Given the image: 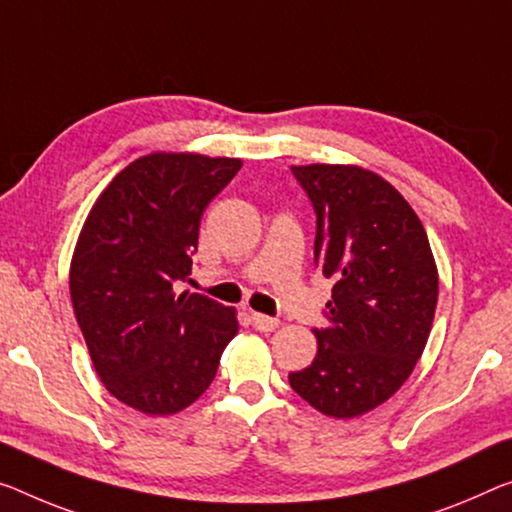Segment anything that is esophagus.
<instances>
[{"instance_id": "obj_1", "label": "esophagus", "mask_w": 512, "mask_h": 512, "mask_svg": "<svg viewBox=\"0 0 512 512\" xmlns=\"http://www.w3.org/2000/svg\"><path fill=\"white\" fill-rule=\"evenodd\" d=\"M251 325H254L258 332H274V329L279 327V320L277 318H270V316H263V313H251Z\"/></svg>"}]
</instances>
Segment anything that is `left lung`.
<instances>
[{
  "instance_id": "left-lung-1",
  "label": "left lung",
  "mask_w": 512,
  "mask_h": 512,
  "mask_svg": "<svg viewBox=\"0 0 512 512\" xmlns=\"http://www.w3.org/2000/svg\"><path fill=\"white\" fill-rule=\"evenodd\" d=\"M316 212L313 261L334 279L316 359L290 373L295 393L334 419L382 405L414 371L435 318L430 242L396 187L350 164L293 167Z\"/></svg>"
}]
</instances>
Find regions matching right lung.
<instances>
[{
  "label": "right lung",
  "instance_id": "add662e5",
  "mask_svg": "<svg viewBox=\"0 0 512 512\" xmlns=\"http://www.w3.org/2000/svg\"><path fill=\"white\" fill-rule=\"evenodd\" d=\"M240 167L238 157L144 155L82 226L70 263L77 325L102 384L139 412L192 405L238 332L233 306L176 288L192 272L203 210Z\"/></svg>",
  "mask_w": 512,
  "mask_h": 512
}]
</instances>
